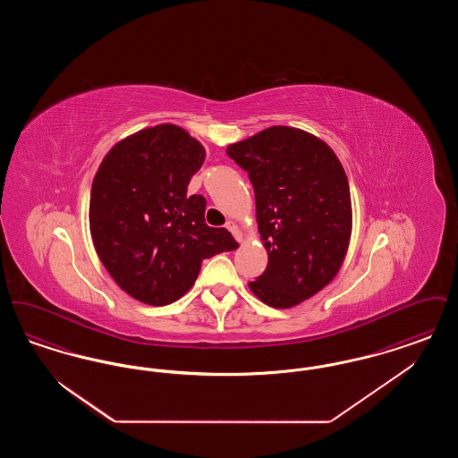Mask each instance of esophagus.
Returning a JSON list of instances; mask_svg holds the SVG:
<instances>
[{
    "mask_svg": "<svg viewBox=\"0 0 458 458\" xmlns=\"http://www.w3.org/2000/svg\"><path fill=\"white\" fill-rule=\"evenodd\" d=\"M226 228L233 233V237H235V239L242 242V232H240L239 226H237L233 221H228V223H226Z\"/></svg>",
    "mask_w": 458,
    "mask_h": 458,
    "instance_id": "1",
    "label": "esophagus"
}]
</instances>
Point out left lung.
<instances>
[{
    "instance_id": "1",
    "label": "left lung",
    "mask_w": 458,
    "mask_h": 458,
    "mask_svg": "<svg viewBox=\"0 0 458 458\" xmlns=\"http://www.w3.org/2000/svg\"><path fill=\"white\" fill-rule=\"evenodd\" d=\"M226 154L252 182L267 250L266 271L249 288L276 309L304 302L347 256L352 204L340 159L319 137L282 125L230 144Z\"/></svg>"
}]
</instances>
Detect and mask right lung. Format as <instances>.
Here are the masks:
<instances>
[{
  "instance_id": "right-lung-1",
  "label": "right lung",
  "mask_w": 458,
  "mask_h": 458,
  "mask_svg": "<svg viewBox=\"0 0 458 458\" xmlns=\"http://www.w3.org/2000/svg\"><path fill=\"white\" fill-rule=\"evenodd\" d=\"M204 157L189 131L161 123L116 142L92 180L96 252L139 302L172 304L196 284L200 262L239 247L228 230L206 225V199L187 194Z\"/></svg>"
}]
</instances>
